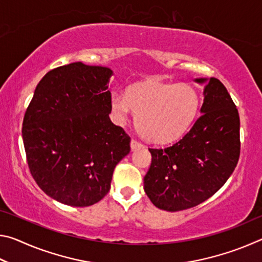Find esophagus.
Here are the masks:
<instances>
[{
  "mask_svg": "<svg viewBox=\"0 0 262 262\" xmlns=\"http://www.w3.org/2000/svg\"><path fill=\"white\" fill-rule=\"evenodd\" d=\"M140 148H143V144L140 143V142L136 141V140H132L130 141V149H132V151H135V150L140 149Z\"/></svg>",
  "mask_w": 262,
  "mask_h": 262,
  "instance_id": "1",
  "label": "esophagus"
}]
</instances>
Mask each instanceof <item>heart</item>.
I'll return each instance as SVG.
<instances>
[{"instance_id":"heart-1","label":"heart","mask_w":262,"mask_h":262,"mask_svg":"<svg viewBox=\"0 0 262 262\" xmlns=\"http://www.w3.org/2000/svg\"><path fill=\"white\" fill-rule=\"evenodd\" d=\"M198 108L196 92L187 84L140 82L133 84L126 96L111 97L114 120L125 123L134 113L137 132L152 143H167L183 136Z\"/></svg>"}]
</instances>
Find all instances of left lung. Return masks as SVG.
I'll use <instances>...</instances> for the list:
<instances>
[{"label": "left lung", "mask_w": 262, "mask_h": 262, "mask_svg": "<svg viewBox=\"0 0 262 262\" xmlns=\"http://www.w3.org/2000/svg\"><path fill=\"white\" fill-rule=\"evenodd\" d=\"M203 86L198 119L183 139L149 149L152 161L144 192L155 206L178 211L200 205L225 184L241 154L238 110L220 79L194 78Z\"/></svg>", "instance_id": "8db88e82"}]
</instances>
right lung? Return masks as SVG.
<instances>
[{"label": "right lung", "mask_w": 262, "mask_h": 262, "mask_svg": "<svg viewBox=\"0 0 262 262\" xmlns=\"http://www.w3.org/2000/svg\"><path fill=\"white\" fill-rule=\"evenodd\" d=\"M113 70L74 62L48 72L35 88L23 129L35 183L63 205L88 207L108 193L130 137L110 119Z\"/></svg>", "instance_id": "add662e5"}]
</instances>
